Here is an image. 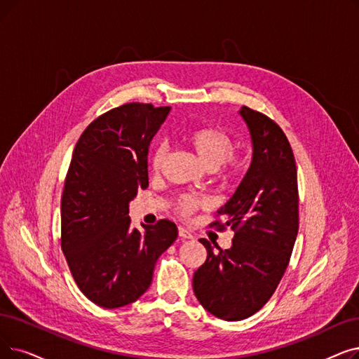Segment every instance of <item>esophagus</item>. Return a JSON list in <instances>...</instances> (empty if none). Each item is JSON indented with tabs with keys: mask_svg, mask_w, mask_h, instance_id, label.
I'll list each match as a JSON object with an SVG mask.
<instances>
[{
	"mask_svg": "<svg viewBox=\"0 0 359 359\" xmlns=\"http://www.w3.org/2000/svg\"><path fill=\"white\" fill-rule=\"evenodd\" d=\"M179 236H180L182 239H192V238H194L192 233H191L189 230H186L184 227H179Z\"/></svg>",
	"mask_w": 359,
	"mask_h": 359,
	"instance_id": "1",
	"label": "esophagus"
}]
</instances>
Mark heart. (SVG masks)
Masks as SVG:
<instances>
[{
    "label": "heart",
    "mask_w": 359,
    "mask_h": 359,
    "mask_svg": "<svg viewBox=\"0 0 359 359\" xmlns=\"http://www.w3.org/2000/svg\"><path fill=\"white\" fill-rule=\"evenodd\" d=\"M184 141L192 151L196 154L198 160L202 165L212 170L218 165H224L223 173L224 176H235L241 173L243 168V160L238 157H231L233 141L224 130L205 126V128H195L184 133ZM165 148L158 145L151 154V165L154 170H158L164 160ZM201 205V201L194 196H183L179 201V211L183 215L191 214L195 208Z\"/></svg>",
    "instance_id": "heart-1"
}]
</instances>
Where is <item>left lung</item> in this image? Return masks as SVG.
Returning a JSON list of instances; mask_svg holds the SVG:
<instances>
[{"mask_svg":"<svg viewBox=\"0 0 359 359\" xmlns=\"http://www.w3.org/2000/svg\"><path fill=\"white\" fill-rule=\"evenodd\" d=\"M252 160L236 192L217 211L235 230L231 246L207 239V259L194 274V293L210 314L239 321L267 304L289 264L298 236V177L290 144L277 124L242 107ZM217 251L214 252L213 248Z\"/></svg>","mask_w":359,"mask_h":359,"instance_id":"8db88e82","label":"left lung"}]
</instances>
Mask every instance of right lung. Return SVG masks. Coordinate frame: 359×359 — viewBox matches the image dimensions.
I'll return each mask as SVG.
<instances>
[{
  "label": "right lung",
  "instance_id": "1",
  "mask_svg": "<svg viewBox=\"0 0 359 359\" xmlns=\"http://www.w3.org/2000/svg\"><path fill=\"white\" fill-rule=\"evenodd\" d=\"M171 108L124 104L77 141L61 196V249L76 285L102 308L137 301L155 262L177 238L170 220L130 226L129 204L148 186V151Z\"/></svg>",
  "mask_w": 359,
  "mask_h": 359
}]
</instances>
